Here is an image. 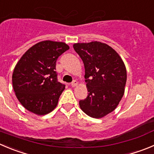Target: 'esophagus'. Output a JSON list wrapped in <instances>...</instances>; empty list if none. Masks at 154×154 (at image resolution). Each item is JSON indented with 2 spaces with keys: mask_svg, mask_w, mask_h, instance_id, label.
Wrapping results in <instances>:
<instances>
[{
  "mask_svg": "<svg viewBox=\"0 0 154 154\" xmlns=\"http://www.w3.org/2000/svg\"><path fill=\"white\" fill-rule=\"evenodd\" d=\"M77 84H78V82H77V80H74V81H73L72 83L70 84V86H71V87H76Z\"/></svg>",
  "mask_w": 154,
  "mask_h": 154,
  "instance_id": "obj_1",
  "label": "esophagus"
}]
</instances>
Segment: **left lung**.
Instances as JSON below:
<instances>
[{
	"mask_svg": "<svg viewBox=\"0 0 154 154\" xmlns=\"http://www.w3.org/2000/svg\"><path fill=\"white\" fill-rule=\"evenodd\" d=\"M85 68L88 96L80 100L82 111L100 119L116 109L125 93L127 80L125 65L119 54L100 42L75 43L73 45Z\"/></svg>",
	"mask_w": 154,
	"mask_h": 154,
	"instance_id": "left-lung-1",
	"label": "left lung"
}]
</instances>
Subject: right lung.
<instances>
[{"instance_id": "add662e5", "label": "right lung", "mask_w": 154, "mask_h": 154, "mask_svg": "<svg viewBox=\"0 0 154 154\" xmlns=\"http://www.w3.org/2000/svg\"><path fill=\"white\" fill-rule=\"evenodd\" d=\"M69 49L66 43L46 40L34 45L21 57L14 70L16 97L25 109L38 116L57 106L65 85L57 81L56 61Z\"/></svg>"}]
</instances>
